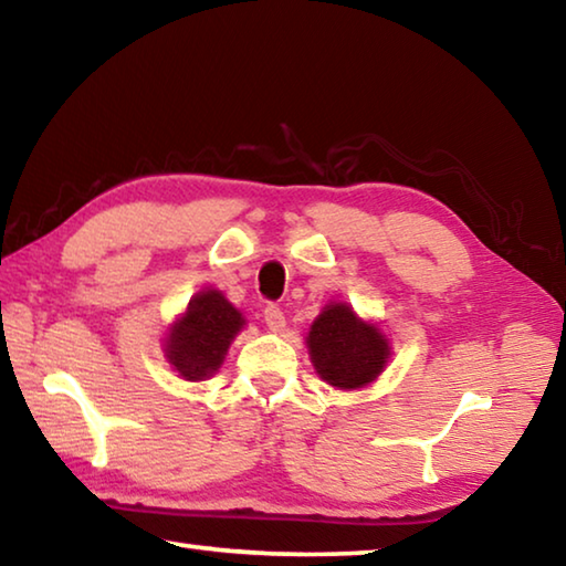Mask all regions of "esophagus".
Returning <instances> with one entry per match:
<instances>
[{
	"mask_svg": "<svg viewBox=\"0 0 566 566\" xmlns=\"http://www.w3.org/2000/svg\"><path fill=\"white\" fill-rule=\"evenodd\" d=\"M264 324L272 328V332H282L284 328V312L276 304L264 306Z\"/></svg>",
	"mask_w": 566,
	"mask_h": 566,
	"instance_id": "1",
	"label": "esophagus"
}]
</instances>
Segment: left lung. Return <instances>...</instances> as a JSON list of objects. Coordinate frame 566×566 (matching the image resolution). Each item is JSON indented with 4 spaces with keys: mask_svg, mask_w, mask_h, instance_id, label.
<instances>
[{
    "mask_svg": "<svg viewBox=\"0 0 566 566\" xmlns=\"http://www.w3.org/2000/svg\"><path fill=\"white\" fill-rule=\"evenodd\" d=\"M312 364L326 384L361 388L384 371L388 342L376 326L364 324L352 306L328 304L306 336Z\"/></svg>",
    "mask_w": 566,
    "mask_h": 566,
    "instance_id": "8db88e82",
    "label": "left lung"
}]
</instances>
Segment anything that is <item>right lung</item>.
I'll return each instance as SVG.
<instances>
[{
  "mask_svg": "<svg viewBox=\"0 0 566 566\" xmlns=\"http://www.w3.org/2000/svg\"><path fill=\"white\" fill-rule=\"evenodd\" d=\"M242 324V314L220 292H200L168 336L170 364L188 381H202L218 371Z\"/></svg>",
  "mask_w": 566,
  "mask_h": 566,
  "instance_id": "right-lung-1",
  "label": "right lung"
}]
</instances>
